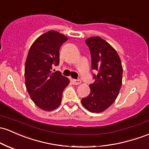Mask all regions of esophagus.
Listing matches in <instances>:
<instances>
[{
  "instance_id": "obj_1",
  "label": "esophagus",
  "mask_w": 149,
  "mask_h": 149,
  "mask_svg": "<svg viewBox=\"0 0 149 149\" xmlns=\"http://www.w3.org/2000/svg\"><path fill=\"white\" fill-rule=\"evenodd\" d=\"M71 82L73 85H79L81 84V81L80 80H75V79H71Z\"/></svg>"
}]
</instances>
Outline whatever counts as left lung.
I'll use <instances>...</instances> for the list:
<instances>
[{
    "label": "left lung",
    "instance_id": "left-lung-1",
    "mask_svg": "<svg viewBox=\"0 0 149 149\" xmlns=\"http://www.w3.org/2000/svg\"><path fill=\"white\" fill-rule=\"evenodd\" d=\"M91 54V67L97 71L95 82L90 85L91 93L81 100L83 107L91 112L100 113L115 101L122 83V68L120 56L113 47L101 37L86 40Z\"/></svg>",
    "mask_w": 149,
    "mask_h": 149
}]
</instances>
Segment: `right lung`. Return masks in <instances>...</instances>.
Segmentation results:
<instances>
[{
  "mask_svg": "<svg viewBox=\"0 0 149 149\" xmlns=\"http://www.w3.org/2000/svg\"><path fill=\"white\" fill-rule=\"evenodd\" d=\"M68 37L54 30L40 35L29 48L24 66L25 86L31 99L40 109L52 111L61 102L63 90L70 80L59 71V49Z\"/></svg>",
  "mask_w": 149,
  "mask_h": 149,
  "instance_id": "1",
  "label": "right lung"
}]
</instances>
